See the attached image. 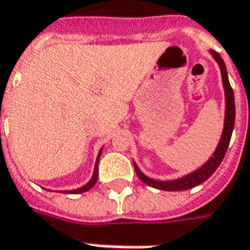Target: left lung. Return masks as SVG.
<instances>
[{
	"instance_id": "1",
	"label": "left lung",
	"mask_w": 250,
	"mask_h": 250,
	"mask_svg": "<svg viewBox=\"0 0 250 250\" xmlns=\"http://www.w3.org/2000/svg\"><path fill=\"white\" fill-rule=\"evenodd\" d=\"M212 56L219 63L220 71H222L223 78V86H224V95H226V117H224V128H223L222 139L219 142V145L216 147L213 155L209 158L205 165H202L201 168L194 170L192 173L187 176H183L177 180H168V182H161V180H154L147 177L145 173L140 172V169L135 165V170H136L137 177L150 187L158 188V190H164V191H182V190H190L192 187L198 186V184L204 183L208 180L210 176L215 173V170L219 168V165L222 164L223 158L226 155V151L230 145L231 135H232V129H234V124H235V102H234V92L231 88L230 82H229V75H227V68L223 62L222 56L215 51H210Z\"/></svg>"
}]
</instances>
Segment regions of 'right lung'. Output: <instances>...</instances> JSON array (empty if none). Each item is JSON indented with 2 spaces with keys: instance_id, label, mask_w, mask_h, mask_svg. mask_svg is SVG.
Returning a JSON list of instances; mask_svg holds the SVG:
<instances>
[{
  "instance_id": "1",
  "label": "right lung",
  "mask_w": 250,
  "mask_h": 250,
  "mask_svg": "<svg viewBox=\"0 0 250 250\" xmlns=\"http://www.w3.org/2000/svg\"><path fill=\"white\" fill-rule=\"evenodd\" d=\"M100 154H102V150L99 151L98 160H96V165H95V170H93V176H92V179H90L89 182L85 184L83 187H81V188H77V190H71V191H64V192H67V194H81V192H85V191H88V190H90V188L96 184V182H98V164H99V157H100Z\"/></svg>"
}]
</instances>
